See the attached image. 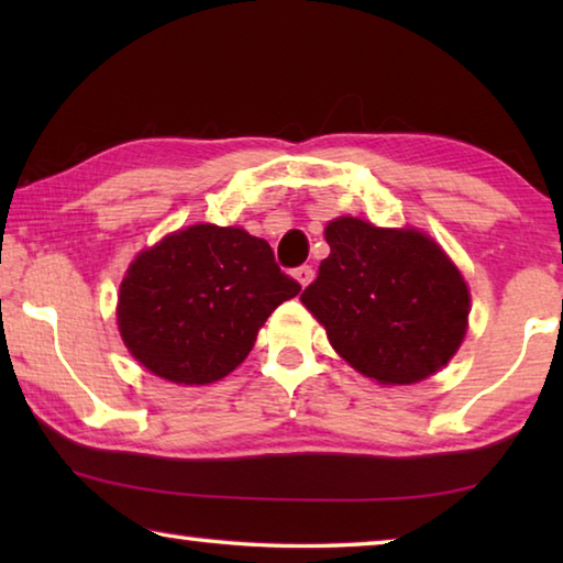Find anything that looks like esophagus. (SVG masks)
<instances>
[{"instance_id": "34e87169", "label": "esophagus", "mask_w": 563, "mask_h": 563, "mask_svg": "<svg viewBox=\"0 0 563 563\" xmlns=\"http://www.w3.org/2000/svg\"><path fill=\"white\" fill-rule=\"evenodd\" d=\"M292 278L300 283V288H308V285L312 283V278H316V271L310 268V265H302V268H298L292 273Z\"/></svg>"}]
</instances>
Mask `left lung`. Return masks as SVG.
Listing matches in <instances>:
<instances>
[{
  "mask_svg": "<svg viewBox=\"0 0 563 563\" xmlns=\"http://www.w3.org/2000/svg\"><path fill=\"white\" fill-rule=\"evenodd\" d=\"M330 255L300 300L332 350L377 385L432 377L462 347L472 295L430 233L355 216L325 225Z\"/></svg>",
  "mask_w": 563,
  "mask_h": 563,
  "instance_id": "obj_1",
  "label": "left lung"
}]
</instances>
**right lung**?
I'll return each mask as SVG.
<instances>
[{
  "mask_svg": "<svg viewBox=\"0 0 563 563\" xmlns=\"http://www.w3.org/2000/svg\"><path fill=\"white\" fill-rule=\"evenodd\" d=\"M298 292L300 285L275 265L268 241L241 225L194 223L129 263L117 325L151 375L203 387L231 375L271 312Z\"/></svg>",
  "mask_w": 563,
  "mask_h": 563,
  "instance_id": "obj_1",
  "label": "right lung"
}]
</instances>
